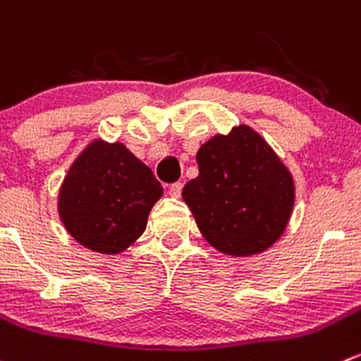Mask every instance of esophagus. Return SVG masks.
I'll list each match as a JSON object with an SVG mask.
<instances>
[{
  "mask_svg": "<svg viewBox=\"0 0 361 361\" xmlns=\"http://www.w3.org/2000/svg\"><path fill=\"white\" fill-rule=\"evenodd\" d=\"M181 188H183V185H181L180 181H178V183H173L169 187V195H173V197H180Z\"/></svg>",
  "mask_w": 361,
  "mask_h": 361,
  "instance_id": "1",
  "label": "esophagus"
}]
</instances>
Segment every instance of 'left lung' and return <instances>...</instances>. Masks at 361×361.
Instances as JSON below:
<instances>
[{
    "label": "left lung",
    "mask_w": 361,
    "mask_h": 361,
    "mask_svg": "<svg viewBox=\"0 0 361 361\" xmlns=\"http://www.w3.org/2000/svg\"><path fill=\"white\" fill-rule=\"evenodd\" d=\"M199 176L183 187L204 240L227 255H254L284 233L295 183L268 142L247 125L215 135L197 152Z\"/></svg>",
    "instance_id": "obj_1"
}]
</instances>
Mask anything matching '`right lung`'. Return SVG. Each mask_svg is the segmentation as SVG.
I'll use <instances>...</instances> for the list:
<instances>
[{
	"label": "right lung",
	"mask_w": 361,
	"mask_h": 361,
	"mask_svg": "<svg viewBox=\"0 0 361 361\" xmlns=\"http://www.w3.org/2000/svg\"><path fill=\"white\" fill-rule=\"evenodd\" d=\"M162 194L152 169L121 142L97 139L70 167L58 209L63 226L80 245L120 254L145 233Z\"/></svg>",
	"instance_id": "obj_1"
}]
</instances>
